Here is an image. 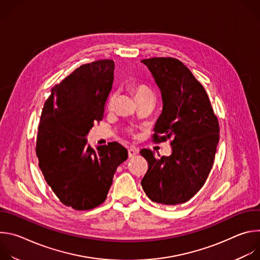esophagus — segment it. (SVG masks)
I'll return each instance as SVG.
<instances>
[{"label": "esophagus", "mask_w": 260, "mask_h": 260, "mask_svg": "<svg viewBox=\"0 0 260 260\" xmlns=\"http://www.w3.org/2000/svg\"><path fill=\"white\" fill-rule=\"evenodd\" d=\"M138 152H139V150H138V149H136V148H133V147H131L129 149L127 150V154H128V157H129V158L134 157L136 154H138Z\"/></svg>", "instance_id": "obj_1"}]
</instances>
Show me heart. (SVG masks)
I'll use <instances>...</instances> for the list:
<instances>
[{
  "label": "heart",
  "mask_w": 260,
  "mask_h": 260,
  "mask_svg": "<svg viewBox=\"0 0 260 260\" xmlns=\"http://www.w3.org/2000/svg\"><path fill=\"white\" fill-rule=\"evenodd\" d=\"M147 90H148V89H146L144 86H135V87L133 88V91L135 92V95H136V96H138V95H140V94L146 92ZM112 101H113V99L111 98V99H110V104H112Z\"/></svg>",
  "instance_id": "1"
}]
</instances>
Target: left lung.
<instances>
[{"mask_svg":"<svg viewBox=\"0 0 260 260\" xmlns=\"http://www.w3.org/2000/svg\"><path fill=\"white\" fill-rule=\"evenodd\" d=\"M142 62L152 74L162 99L153 139L173 141L170 156L156 157L149 149L141 150L148 162L141 185L157 204L186 203L203 187L212 169L219 141L218 119L205 88L182 61L152 57Z\"/></svg>","mask_w":260,"mask_h":260,"instance_id":"obj_1","label":"left lung"}]
</instances>
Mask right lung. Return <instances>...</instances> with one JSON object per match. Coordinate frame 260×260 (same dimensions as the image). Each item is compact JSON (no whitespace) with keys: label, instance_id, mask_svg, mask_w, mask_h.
<instances>
[{"label":"right lung","instance_id":"add662e5","mask_svg":"<svg viewBox=\"0 0 260 260\" xmlns=\"http://www.w3.org/2000/svg\"><path fill=\"white\" fill-rule=\"evenodd\" d=\"M114 68L111 59L82 64L52 87L42 110L36 146L39 168L59 201L75 210L104 203L117 167L127 158L116 142L94 150L86 139L104 116Z\"/></svg>","mask_w":260,"mask_h":260}]
</instances>
